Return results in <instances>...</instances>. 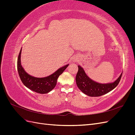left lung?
<instances>
[{"label": "left lung", "mask_w": 135, "mask_h": 135, "mask_svg": "<svg viewBox=\"0 0 135 135\" xmlns=\"http://www.w3.org/2000/svg\"><path fill=\"white\" fill-rule=\"evenodd\" d=\"M78 66V71L76 75V83L80 90L91 97H98L109 92L115 88L119 84L122 73L119 78L113 83L101 84L93 81L85 74L83 69L80 65Z\"/></svg>", "instance_id": "left-lung-1"}]
</instances>
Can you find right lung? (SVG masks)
<instances>
[{"mask_svg": "<svg viewBox=\"0 0 135 135\" xmlns=\"http://www.w3.org/2000/svg\"><path fill=\"white\" fill-rule=\"evenodd\" d=\"M20 52L17 60V70L22 82L31 91L39 93H47L54 89L57 83L59 76L68 66L69 64L60 68L50 76L44 78H36L28 74L21 64V53Z\"/></svg>", "mask_w": 135, "mask_h": 135, "instance_id": "add662e5", "label": "right lung"}]
</instances>
